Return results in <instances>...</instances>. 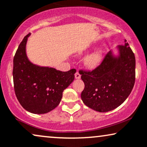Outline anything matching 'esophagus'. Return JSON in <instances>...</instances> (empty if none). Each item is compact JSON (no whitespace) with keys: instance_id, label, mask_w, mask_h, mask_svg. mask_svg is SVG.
<instances>
[{"instance_id":"34e87169","label":"esophagus","mask_w":147,"mask_h":147,"mask_svg":"<svg viewBox=\"0 0 147 147\" xmlns=\"http://www.w3.org/2000/svg\"><path fill=\"white\" fill-rule=\"evenodd\" d=\"M75 79H80V78H81V75H80V73L79 72H77L75 73Z\"/></svg>"}]
</instances>
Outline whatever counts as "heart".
<instances>
[{"mask_svg": "<svg viewBox=\"0 0 147 147\" xmlns=\"http://www.w3.org/2000/svg\"><path fill=\"white\" fill-rule=\"evenodd\" d=\"M102 58V51H98L88 56L85 60V64L88 67L94 68L100 64Z\"/></svg>", "mask_w": 147, "mask_h": 147, "instance_id": "obj_1", "label": "heart"}]
</instances>
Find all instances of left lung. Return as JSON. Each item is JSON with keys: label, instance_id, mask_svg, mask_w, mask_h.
I'll list each match as a JSON object with an SVG mask.
<instances>
[{"label": "left lung", "instance_id": "left-lung-1", "mask_svg": "<svg viewBox=\"0 0 147 147\" xmlns=\"http://www.w3.org/2000/svg\"><path fill=\"white\" fill-rule=\"evenodd\" d=\"M118 47L120 55L109 52L92 70H80L85 88L81 99L85 105L98 112H108L121 105L132 90L136 79V58L125 40Z\"/></svg>", "mask_w": 147, "mask_h": 147}]
</instances>
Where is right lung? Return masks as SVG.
<instances>
[{
  "instance_id": "add662e5",
  "label": "right lung",
  "mask_w": 147,
  "mask_h": 147,
  "mask_svg": "<svg viewBox=\"0 0 147 147\" xmlns=\"http://www.w3.org/2000/svg\"><path fill=\"white\" fill-rule=\"evenodd\" d=\"M30 33L20 42L13 57L15 94L22 107L34 114H44L57 107L62 92L75 79L76 70L66 72L32 64L26 53Z\"/></svg>"
}]
</instances>
